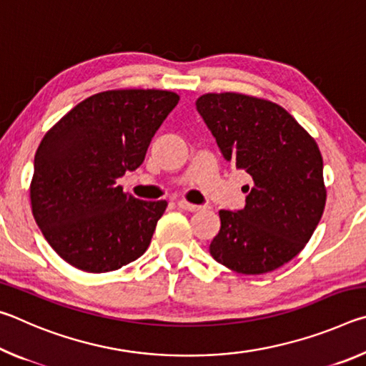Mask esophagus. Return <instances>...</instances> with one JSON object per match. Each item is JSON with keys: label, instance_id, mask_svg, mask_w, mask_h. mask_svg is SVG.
<instances>
[{"label": "esophagus", "instance_id": "obj_1", "mask_svg": "<svg viewBox=\"0 0 366 366\" xmlns=\"http://www.w3.org/2000/svg\"><path fill=\"white\" fill-rule=\"evenodd\" d=\"M177 207L185 209V212H190V213L200 212V209L205 208V207H202V205H194V203H189V202H185V200H179L177 202Z\"/></svg>", "mask_w": 366, "mask_h": 366}]
</instances>
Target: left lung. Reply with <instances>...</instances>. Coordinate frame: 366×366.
Segmentation results:
<instances>
[{"instance_id": "8db88e82", "label": "left lung", "mask_w": 366, "mask_h": 366, "mask_svg": "<svg viewBox=\"0 0 366 366\" xmlns=\"http://www.w3.org/2000/svg\"><path fill=\"white\" fill-rule=\"evenodd\" d=\"M197 111L226 161L252 177L244 209H221L209 244L216 262L263 274L299 255L323 216V158L305 129L280 104L242 94H207Z\"/></svg>"}]
</instances>
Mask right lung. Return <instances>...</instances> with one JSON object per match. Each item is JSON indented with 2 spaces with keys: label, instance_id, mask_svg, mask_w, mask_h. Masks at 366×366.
Wrapping results in <instances>:
<instances>
[{
  "label": "right lung",
  "instance_id": "right-lung-1",
  "mask_svg": "<svg viewBox=\"0 0 366 366\" xmlns=\"http://www.w3.org/2000/svg\"><path fill=\"white\" fill-rule=\"evenodd\" d=\"M179 103L168 90H108L74 107L49 129L34 159L30 203L46 242L86 272L142 257L166 200L126 194L117 179L144 163L148 145Z\"/></svg>",
  "mask_w": 366,
  "mask_h": 366
}]
</instances>
